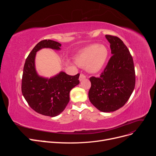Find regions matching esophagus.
I'll list each match as a JSON object with an SVG mask.
<instances>
[{"label":"esophagus","mask_w":156,"mask_h":156,"mask_svg":"<svg viewBox=\"0 0 156 156\" xmlns=\"http://www.w3.org/2000/svg\"><path fill=\"white\" fill-rule=\"evenodd\" d=\"M86 79V76L85 75H84V74H83V73H81L80 74V76H79V81H83V79Z\"/></svg>","instance_id":"esophagus-1"}]
</instances>
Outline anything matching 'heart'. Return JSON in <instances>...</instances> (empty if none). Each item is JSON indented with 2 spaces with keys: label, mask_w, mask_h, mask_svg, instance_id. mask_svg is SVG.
Wrapping results in <instances>:
<instances>
[{
  "label": "heart",
  "mask_w": 156,
  "mask_h": 156,
  "mask_svg": "<svg viewBox=\"0 0 156 156\" xmlns=\"http://www.w3.org/2000/svg\"><path fill=\"white\" fill-rule=\"evenodd\" d=\"M108 56V50L106 46L94 44L80 50L75 59L79 66H86L89 72L95 73L102 69Z\"/></svg>",
  "instance_id": "heart-1"
}]
</instances>
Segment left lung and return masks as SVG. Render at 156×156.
Segmentation results:
<instances>
[{
  "label": "left lung",
  "instance_id": "obj_1",
  "mask_svg": "<svg viewBox=\"0 0 156 156\" xmlns=\"http://www.w3.org/2000/svg\"><path fill=\"white\" fill-rule=\"evenodd\" d=\"M110 43L111 54L100 77H91L89 100L99 111H115L129 100L135 85V72L133 58L119 37L105 35Z\"/></svg>",
  "mask_w": 156,
  "mask_h": 156
}]
</instances>
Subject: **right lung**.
I'll return each instance as SVG.
<instances>
[{
    "label": "right lung",
    "instance_id": "right-lung-1",
    "mask_svg": "<svg viewBox=\"0 0 156 156\" xmlns=\"http://www.w3.org/2000/svg\"><path fill=\"white\" fill-rule=\"evenodd\" d=\"M57 41H40L27 56L23 68L21 91L28 104L39 114L54 117L62 112L69 101L71 90L79 84V73L69 75L64 72L51 78L41 77L35 68L36 53L43 48L60 50Z\"/></svg>",
    "mask_w": 156,
    "mask_h": 156
}]
</instances>
